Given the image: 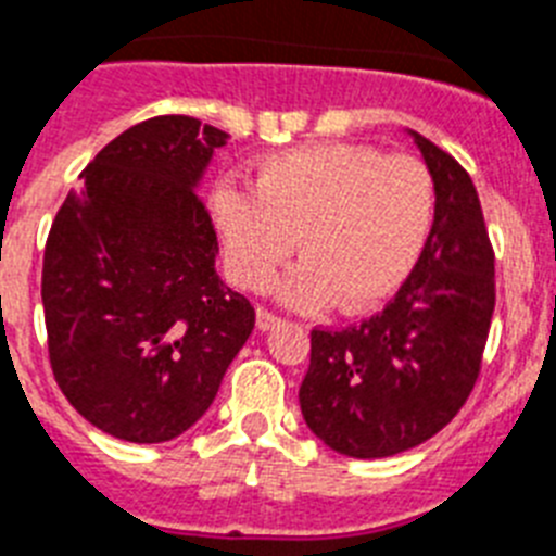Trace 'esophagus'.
Masks as SVG:
<instances>
[{
  "instance_id": "esophagus-1",
  "label": "esophagus",
  "mask_w": 556,
  "mask_h": 556,
  "mask_svg": "<svg viewBox=\"0 0 556 556\" xmlns=\"http://www.w3.org/2000/svg\"><path fill=\"white\" fill-rule=\"evenodd\" d=\"M279 325V316L265 311V307H256V330H274Z\"/></svg>"
}]
</instances>
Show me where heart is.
Returning a JSON list of instances; mask_svg holds the SVG:
<instances>
[{"instance_id": "b5f03b06", "label": "heart", "mask_w": 556, "mask_h": 556, "mask_svg": "<svg viewBox=\"0 0 556 556\" xmlns=\"http://www.w3.org/2000/svg\"><path fill=\"white\" fill-rule=\"evenodd\" d=\"M208 212L237 286L263 291L293 251L282 296L296 307L358 314L390 300L427 242L435 186L409 155L314 143L256 163L254 189L217 184Z\"/></svg>"}]
</instances>
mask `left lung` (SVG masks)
I'll return each mask as SVG.
<instances>
[{
  "instance_id": "1",
  "label": "left lung",
  "mask_w": 556,
  "mask_h": 556,
  "mask_svg": "<svg viewBox=\"0 0 556 556\" xmlns=\"http://www.w3.org/2000/svg\"><path fill=\"white\" fill-rule=\"evenodd\" d=\"M435 220L395 300L362 325L311 333L302 418L348 458H390L446 427L472 393L494 311V251L472 177L413 132Z\"/></svg>"
}]
</instances>
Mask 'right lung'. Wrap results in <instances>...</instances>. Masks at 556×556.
I'll use <instances>...</instances> for the list:
<instances>
[{
  "label": "right lung",
  "instance_id": "1",
  "mask_svg": "<svg viewBox=\"0 0 556 556\" xmlns=\"http://www.w3.org/2000/svg\"><path fill=\"white\" fill-rule=\"evenodd\" d=\"M226 132L157 115L106 143L45 245L41 305L53 376L78 413L129 444L198 424L254 307L217 274L198 189Z\"/></svg>",
  "mask_w": 556,
  "mask_h": 556
}]
</instances>
